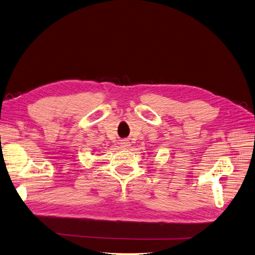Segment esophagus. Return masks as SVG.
I'll return each mask as SVG.
<instances>
[{
  "instance_id": "34e87169",
  "label": "esophagus",
  "mask_w": 255,
  "mask_h": 255,
  "mask_svg": "<svg viewBox=\"0 0 255 255\" xmlns=\"http://www.w3.org/2000/svg\"><path fill=\"white\" fill-rule=\"evenodd\" d=\"M121 145H122V147L123 148H129L130 147V143L128 142V140H126V139H123L122 140V143H121Z\"/></svg>"
}]
</instances>
